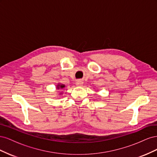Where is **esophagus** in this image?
Listing matches in <instances>:
<instances>
[{
  "instance_id": "34e87169",
  "label": "esophagus",
  "mask_w": 157,
  "mask_h": 157,
  "mask_svg": "<svg viewBox=\"0 0 157 157\" xmlns=\"http://www.w3.org/2000/svg\"><path fill=\"white\" fill-rule=\"evenodd\" d=\"M82 84H83V82L80 80H77V81L76 82V85H77V86H81Z\"/></svg>"
}]
</instances>
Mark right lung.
I'll use <instances>...</instances> for the list:
<instances>
[{
  "instance_id": "1",
  "label": "right lung",
  "mask_w": 157,
  "mask_h": 157,
  "mask_svg": "<svg viewBox=\"0 0 157 157\" xmlns=\"http://www.w3.org/2000/svg\"><path fill=\"white\" fill-rule=\"evenodd\" d=\"M65 87V86L63 84H59V85H58V89H59V88H64Z\"/></svg>"
}]
</instances>
